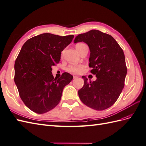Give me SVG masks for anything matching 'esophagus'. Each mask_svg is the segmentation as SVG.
Masks as SVG:
<instances>
[{
	"mask_svg": "<svg viewBox=\"0 0 146 146\" xmlns=\"http://www.w3.org/2000/svg\"><path fill=\"white\" fill-rule=\"evenodd\" d=\"M73 78H74V79H76L77 78H78V76H76V75H73Z\"/></svg>",
	"mask_w": 146,
	"mask_h": 146,
	"instance_id": "esophagus-1",
	"label": "esophagus"
}]
</instances>
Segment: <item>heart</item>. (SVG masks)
I'll return each instance as SVG.
<instances>
[{
    "instance_id": "b5f03b06",
    "label": "heart",
    "mask_w": 146,
    "mask_h": 146,
    "mask_svg": "<svg viewBox=\"0 0 146 146\" xmlns=\"http://www.w3.org/2000/svg\"><path fill=\"white\" fill-rule=\"evenodd\" d=\"M83 45H84V44L83 43L77 44L76 45V48H78V47H80ZM83 69V66L82 64H72L69 66L68 70L69 72H73L74 74H80V72H82Z\"/></svg>"
}]
</instances>
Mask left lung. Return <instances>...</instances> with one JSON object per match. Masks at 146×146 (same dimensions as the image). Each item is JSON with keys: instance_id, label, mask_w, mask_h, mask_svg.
Instances as JSON below:
<instances>
[{"instance_id": "left-lung-1", "label": "left lung", "mask_w": 146, "mask_h": 146, "mask_svg": "<svg viewBox=\"0 0 146 146\" xmlns=\"http://www.w3.org/2000/svg\"><path fill=\"white\" fill-rule=\"evenodd\" d=\"M74 43L84 42L90 48L89 66L96 75V81H88L78 94L82 102L96 110H104L112 106L124 86L127 75L125 55L119 44L111 35L98 30L78 35Z\"/></svg>"}]
</instances>
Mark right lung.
I'll return each mask as SVG.
<instances>
[{
	"mask_svg": "<svg viewBox=\"0 0 146 146\" xmlns=\"http://www.w3.org/2000/svg\"><path fill=\"white\" fill-rule=\"evenodd\" d=\"M74 37L42 33L28 39L22 47L15 61L14 80L22 100L33 112L43 114L54 108L64 88L72 80L67 72L55 78L51 70Z\"/></svg>",
	"mask_w": 146,
	"mask_h": 146,
	"instance_id": "right-lung-1",
	"label": "right lung"
}]
</instances>
